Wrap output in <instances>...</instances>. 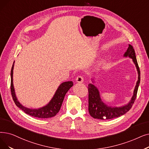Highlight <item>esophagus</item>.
Listing matches in <instances>:
<instances>
[{"mask_svg":"<svg viewBox=\"0 0 149 149\" xmlns=\"http://www.w3.org/2000/svg\"><path fill=\"white\" fill-rule=\"evenodd\" d=\"M83 81H84V79H83V76H81V75H79L76 78V81L77 83H81L83 82Z\"/></svg>","mask_w":149,"mask_h":149,"instance_id":"esophagus-1","label":"esophagus"}]
</instances>
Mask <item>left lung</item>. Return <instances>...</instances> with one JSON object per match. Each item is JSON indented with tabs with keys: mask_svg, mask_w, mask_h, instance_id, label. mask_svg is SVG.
<instances>
[{
	"mask_svg": "<svg viewBox=\"0 0 149 149\" xmlns=\"http://www.w3.org/2000/svg\"><path fill=\"white\" fill-rule=\"evenodd\" d=\"M124 56H128L133 60L136 67L138 73V80L136 85L133 95L131 100L127 105L120 107H108L103 103L100 97L98 89L93 84L90 83L88 85V110L89 114L94 119L102 120L111 119L124 115L132 108L133 103L136 98L138 87L140 83V70L135 55V52L133 46L128 44V47L125 52Z\"/></svg>",
	"mask_w": 149,
	"mask_h": 149,
	"instance_id": "1",
	"label": "left lung"
}]
</instances>
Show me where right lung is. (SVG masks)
I'll return each instance as SVG.
<instances>
[{
	"instance_id": "1",
	"label": "right lung",
	"mask_w": 149,
	"mask_h": 149,
	"mask_svg": "<svg viewBox=\"0 0 149 149\" xmlns=\"http://www.w3.org/2000/svg\"><path fill=\"white\" fill-rule=\"evenodd\" d=\"M14 63L11 70V93L13 99L17 107L21 109L25 113L35 118H49L55 116L61 108L64 96L69 89L73 86L72 81H66L61 83L57 89L56 91L50 102L46 106L38 109H29L22 106L17 100L15 92L13 82V74Z\"/></svg>"
}]
</instances>
